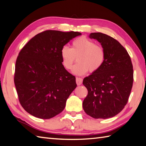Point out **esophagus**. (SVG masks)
I'll list each match as a JSON object with an SVG mask.
<instances>
[{"mask_svg": "<svg viewBox=\"0 0 146 146\" xmlns=\"http://www.w3.org/2000/svg\"><path fill=\"white\" fill-rule=\"evenodd\" d=\"M82 79H81L80 77H77L76 78V83L77 85H80L82 84Z\"/></svg>", "mask_w": 146, "mask_h": 146, "instance_id": "obj_1", "label": "esophagus"}]
</instances>
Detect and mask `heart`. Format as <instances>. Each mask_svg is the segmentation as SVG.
<instances>
[{"label": "heart", "mask_w": 146, "mask_h": 146, "mask_svg": "<svg viewBox=\"0 0 146 146\" xmlns=\"http://www.w3.org/2000/svg\"><path fill=\"white\" fill-rule=\"evenodd\" d=\"M60 55L62 65L67 70L71 69L77 58L78 63L72 70L73 74L77 76L84 75L88 70L90 72L97 71L104 64L105 58L104 48L85 36L74 40L70 48L63 46Z\"/></svg>", "instance_id": "1"}]
</instances>
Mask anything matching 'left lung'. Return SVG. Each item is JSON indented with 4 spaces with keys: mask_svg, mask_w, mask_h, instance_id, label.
I'll return each mask as SVG.
<instances>
[{
    "mask_svg": "<svg viewBox=\"0 0 146 146\" xmlns=\"http://www.w3.org/2000/svg\"><path fill=\"white\" fill-rule=\"evenodd\" d=\"M89 38L101 44L105 58L100 69L84 79L88 95L83 108L95 119L112 118L128 100L133 83V64L125 48L115 39L102 33H91Z\"/></svg>",
    "mask_w": 146,
    "mask_h": 146,
    "instance_id": "8db88e82",
    "label": "left lung"
}]
</instances>
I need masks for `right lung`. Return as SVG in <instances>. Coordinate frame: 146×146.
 <instances>
[{
  "instance_id": "1",
  "label": "right lung",
  "mask_w": 146,
  "mask_h": 146,
  "mask_svg": "<svg viewBox=\"0 0 146 146\" xmlns=\"http://www.w3.org/2000/svg\"><path fill=\"white\" fill-rule=\"evenodd\" d=\"M77 31L47 30L32 38L15 64L14 83L21 105L41 119H50L64 109L77 87L76 77L62 64L61 49L81 35Z\"/></svg>"
}]
</instances>
